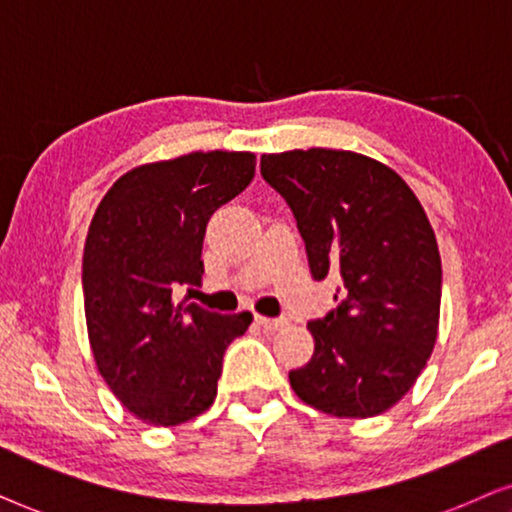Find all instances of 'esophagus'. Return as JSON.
Masks as SVG:
<instances>
[{"instance_id":"obj_1","label":"esophagus","mask_w":512,"mask_h":512,"mask_svg":"<svg viewBox=\"0 0 512 512\" xmlns=\"http://www.w3.org/2000/svg\"><path fill=\"white\" fill-rule=\"evenodd\" d=\"M255 323L264 327V330H281L285 325L283 318H267V316H255Z\"/></svg>"}]
</instances>
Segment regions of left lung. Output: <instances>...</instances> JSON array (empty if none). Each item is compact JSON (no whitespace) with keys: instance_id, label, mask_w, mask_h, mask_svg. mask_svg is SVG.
<instances>
[{"instance_id":"left-lung-1","label":"left lung","mask_w":512,"mask_h":512,"mask_svg":"<svg viewBox=\"0 0 512 512\" xmlns=\"http://www.w3.org/2000/svg\"><path fill=\"white\" fill-rule=\"evenodd\" d=\"M260 170L295 215L311 276L342 281L335 309L309 320L316 349L292 391L332 417L391 410L438 339L442 267L424 208L395 170L344 149L264 154Z\"/></svg>"}]
</instances>
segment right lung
I'll return each mask as SVG.
<instances>
[{
  "instance_id": "obj_1",
  "label": "right lung",
  "mask_w": 512,
  "mask_h": 512,
  "mask_svg": "<svg viewBox=\"0 0 512 512\" xmlns=\"http://www.w3.org/2000/svg\"><path fill=\"white\" fill-rule=\"evenodd\" d=\"M255 177L250 152H192L128 170L95 210L84 245V309L95 365L128 412L177 426L213 405L227 346L252 313L177 302L201 285L210 215Z\"/></svg>"
}]
</instances>
